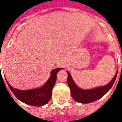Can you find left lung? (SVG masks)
<instances>
[{
    "instance_id": "1",
    "label": "left lung",
    "mask_w": 122,
    "mask_h": 122,
    "mask_svg": "<svg viewBox=\"0 0 122 122\" xmlns=\"http://www.w3.org/2000/svg\"><path fill=\"white\" fill-rule=\"evenodd\" d=\"M117 73L118 71L116 72L115 76H114L112 80L105 86L95 87L94 89H91V90H82L75 84L71 74L67 71V74H68L67 83L69 85V87L71 89L72 97L76 102L80 103H89L99 99L102 96H104L111 89V87H112L117 76Z\"/></svg>"
}]
</instances>
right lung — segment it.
<instances>
[{
    "label": "right lung",
    "mask_w": 122,
    "mask_h": 122,
    "mask_svg": "<svg viewBox=\"0 0 122 122\" xmlns=\"http://www.w3.org/2000/svg\"><path fill=\"white\" fill-rule=\"evenodd\" d=\"M62 68L53 69L51 72L50 78L46 82L42 87L30 90H20L12 87L8 82L12 93L21 101L27 105L35 107H40L47 104L51 97V92L57 79V74ZM1 76V75H0Z\"/></svg>",
    "instance_id": "right-lung-1"
}]
</instances>
